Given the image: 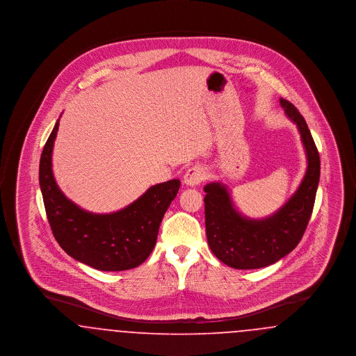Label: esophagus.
I'll list each match as a JSON object with an SVG mask.
<instances>
[{"instance_id": "34e87169", "label": "esophagus", "mask_w": 356, "mask_h": 356, "mask_svg": "<svg viewBox=\"0 0 356 356\" xmlns=\"http://www.w3.org/2000/svg\"><path fill=\"white\" fill-rule=\"evenodd\" d=\"M205 179V170L202 165H193L184 173V184L188 186H196Z\"/></svg>"}]
</instances>
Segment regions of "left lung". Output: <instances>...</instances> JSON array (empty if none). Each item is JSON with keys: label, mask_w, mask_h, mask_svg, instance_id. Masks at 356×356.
<instances>
[{"label": "left lung", "mask_w": 356, "mask_h": 356, "mask_svg": "<svg viewBox=\"0 0 356 356\" xmlns=\"http://www.w3.org/2000/svg\"><path fill=\"white\" fill-rule=\"evenodd\" d=\"M288 119L296 124L307 154V170L296 192L280 209L264 219L243 216L228 189L220 183L204 186L205 231L211 251L236 270L271 266L302 240L311 219L321 177V159L305 118L291 102L280 99Z\"/></svg>", "instance_id": "obj_1"}]
</instances>
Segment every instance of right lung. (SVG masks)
<instances>
[{"label": "right lung", "instance_id": "right-lung-1", "mask_svg": "<svg viewBox=\"0 0 356 356\" xmlns=\"http://www.w3.org/2000/svg\"><path fill=\"white\" fill-rule=\"evenodd\" d=\"M57 120L41 153L40 186L51 232L73 259L100 271L132 270L147 260L156 244L164 213L176 197L180 180L151 186L128 207L112 213H92L70 202L57 186L51 152Z\"/></svg>", "mask_w": 356, "mask_h": 356}]
</instances>
